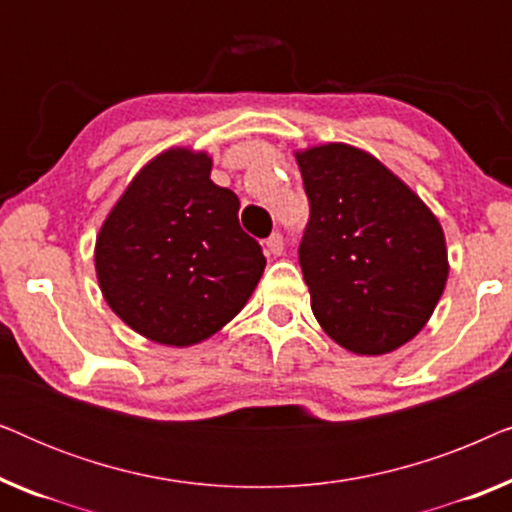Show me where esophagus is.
Here are the masks:
<instances>
[{
  "mask_svg": "<svg viewBox=\"0 0 512 512\" xmlns=\"http://www.w3.org/2000/svg\"><path fill=\"white\" fill-rule=\"evenodd\" d=\"M265 251H268V254H272V256H282L284 254V240H282V235L279 233H272L268 240H265Z\"/></svg>",
  "mask_w": 512,
  "mask_h": 512,
  "instance_id": "obj_1",
  "label": "esophagus"
}]
</instances>
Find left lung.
Instances as JSON below:
<instances>
[{"instance_id":"1","label":"left lung","mask_w":512,"mask_h":512,"mask_svg":"<svg viewBox=\"0 0 512 512\" xmlns=\"http://www.w3.org/2000/svg\"><path fill=\"white\" fill-rule=\"evenodd\" d=\"M310 200L298 258L312 312L347 352L380 356L426 326L445 291L436 214L368 151L331 142L296 151Z\"/></svg>"}]
</instances>
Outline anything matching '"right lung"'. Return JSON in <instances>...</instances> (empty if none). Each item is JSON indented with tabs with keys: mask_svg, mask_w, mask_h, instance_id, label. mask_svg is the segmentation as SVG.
<instances>
[{
	"mask_svg": "<svg viewBox=\"0 0 512 512\" xmlns=\"http://www.w3.org/2000/svg\"><path fill=\"white\" fill-rule=\"evenodd\" d=\"M207 151L174 146L135 174L95 242L107 305L144 338L191 347L247 305L265 256L240 228V200L216 186Z\"/></svg>",
	"mask_w": 512,
	"mask_h": 512,
	"instance_id": "obj_1",
	"label": "right lung"
}]
</instances>
